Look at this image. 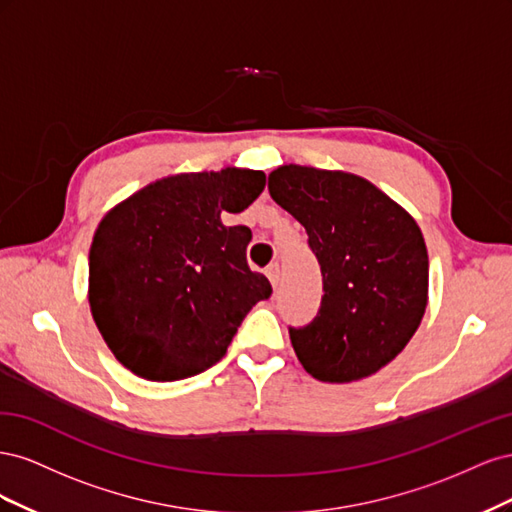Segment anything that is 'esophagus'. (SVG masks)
I'll return each mask as SVG.
<instances>
[{"instance_id": "34e87169", "label": "esophagus", "mask_w": 512, "mask_h": 512, "mask_svg": "<svg viewBox=\"0 0 512 512\" xmlns=\"http://www.w3.org/2000/svg\"><path fill=\"white\" fill-rule=\"evenodd\" d=\"M267 277H269V282H271V286L273 288H277V282H280V265H277V262H273V265H269L267 267Z\"/></svg>"}]
</instances>
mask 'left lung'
Here are the masks:
<instances>
[{
    "label": "left lung",
    "instance_id": "8db88e82",
    "mask_svg": "<svg viewBox=\"0 0 512 512\" xmlns=\"http://www.w3.org/2000/svg\"><path fill=\"white\" fill-rule=\"evenodd\" d=\"M269 194L303 224L322 271L316 318L290 327L301 365L322 382L376 374L408 346L425 314L421 228L374 183L342 170L280 166Z\"/></svg>",
    "mask_w": 512,
    "mask_h": 512
}]
</instances>
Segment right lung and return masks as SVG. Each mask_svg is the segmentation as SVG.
I'll return each mask as SVG.
<instances>
[{"instance_id":"1","label":"right lung","mask_w":512,"mask_h":512,"mask_svg":"<svg viewBox=\"0 0 512 512\" xmlns=\"http://www.w3.org/2000/svg\"><path fill=\"white\" fill-rule=\"evenodd\" d=\"M265 173L224 168L149 183L108 211L89 250V305L115 359L173 382L226 354L271 284L247 267V226H224L265 190Z\"/></svg>"}]
</instances>
